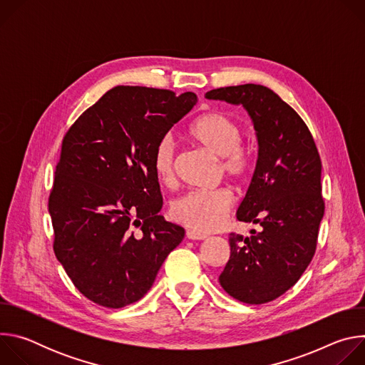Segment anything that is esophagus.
Here are the masks:
<instances>
[{
	"instance_id": "34e87169",
	"label": "esophagus",
	"mask_w": 365,
	"mask_h": 365,
	"mask_svg": "<svg viewBox=\"0 0 365 365\" xmlns=\"http://www.w3.org/2000/svg\"><path fill=\"white\" fill-rule=\"evenodd\" d=\"M186 237L189 240H193V241H197V240H205L206 238V234H202V232H197V231H186Z\"/></svg>"
}]
</instances>
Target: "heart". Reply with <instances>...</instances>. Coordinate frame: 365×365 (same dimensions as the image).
I'll list each match as a JSON object with an SVG mask.
<instances>
[{"label": "heart", "mask_w": 365, "mask_h": 365, "mask_svg": "<svg viewBox=\"0 0 365 365\" xmlns=\"http://www.w3.org/2000/svg\"><path fill=\"white\" fill-rule=\"evenodd\" d=\"M187 135L207 151L221 158V169L228 178L242 182L251 172L252 158L241 144L242 125L227 113L212 111L195 118ZM153 170L160 185L170 187L176 182V144L165 135L153 151ZM234 193L228 187L214 190H192L175 199L170 214L175 221L199 232H211L222 227L232 210Z\"/></svg>", "instance_id": "heart-1"}]
</instances>
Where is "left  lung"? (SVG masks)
<instances>
[{
	"label": "left lung",
	"instance_id": "left-lung-1",
	"mask_svg": "<svg viewBox=\"0 0 365 365\" xmlns=\"http://www.w3.org/2000/svg\"><path fill=\"white\" fill-rule=\"evenodd\" d=\"M205 96L242 106L258 143L237 220L262 230L250 237L230 234L231 255L220 283L242 303H267L294 286L314 258L325 212L319 153L304 121L267 86H227Z\"/></svg>",
	"mask_w": 365,
	"mask_h": 365
}]
</instances>
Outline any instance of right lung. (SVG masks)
Here are the masks:
<instances>
[{"mask_svg": "<svg viewBox=\"0 0 365 365\" xmlns=\"http://www.w3.org/2000/svg\"><path fill=\"white\" fill-rule=\"evenodd\" d=\"M197 102L193 92L115 86L69 128L48 214L53 250L75 287L96 304L140 300L185 230L159 215L155 144Z\"/></svg>", "mask_w": 365, "mask_h": 365, "instance_id": "right-lung-1", "label": "right lung"}]
</instances>
